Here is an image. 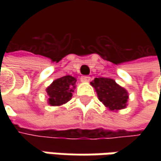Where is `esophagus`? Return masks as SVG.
I'll use <instances>...</instances> for the list:
<instances>
[{
    "mask_svg": "<svg viewBox=\"0 0 161 161\" xmlns=\"http://www.w3.org/2000/svg\"><path fill=\"white\" fill-rule=\"evenodd\" d=\"M80 80H81L82 82H89L90 80V76H81Z\"/></svg>",
    "mask_w": 161,
    "mask_h": 161,
    "instance_id": "34e87169",
    "label": "esophagus"
}]
</instances>
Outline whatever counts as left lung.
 <instances>
[{
	"mask_svg": "<svg viewBox=\"0 0 161 161\" xmlns=\"http://www.w3.org/2000/svg\"><path fill=\"white\" fill-rule=\"evenodd\" d=\"M95 88L98 99L109 110H120L126 107L128 92L109 78H95L91 82Z\"/></svg>",
	"mask_w": 161,
	"mask_h": 161,
	"instance_id": "left-lung-1",
	"label": "left lung"
}]
</instances>
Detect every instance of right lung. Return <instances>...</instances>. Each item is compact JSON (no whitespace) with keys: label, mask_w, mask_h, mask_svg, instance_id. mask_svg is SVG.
Masks as SVG:
<instances>
[{"label":"right lung","mask_w":161,"mask_h":161,"mask_svg":"<svg viewBox=\"0 0 161 161\" xmlns=\"http://www.w3.org/2000/svg\"><path fill=\"white\" fill-rule=\"evenodd\" d=\"M77 80L72 76L67 75L53 80L47 89L48 104L51 106H62L68 102L72 97Z\"/></svg>","instance_id":"add662e5"}]
</instances>
